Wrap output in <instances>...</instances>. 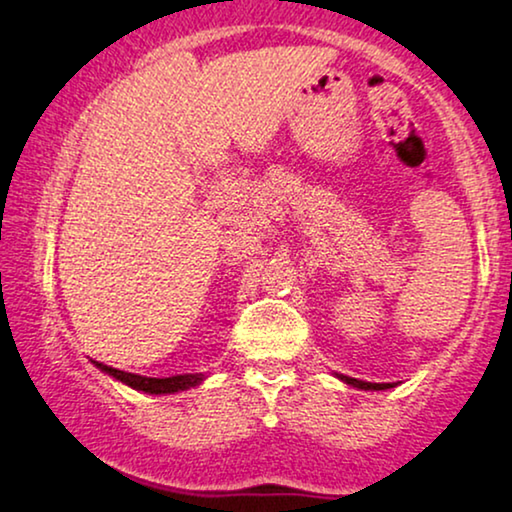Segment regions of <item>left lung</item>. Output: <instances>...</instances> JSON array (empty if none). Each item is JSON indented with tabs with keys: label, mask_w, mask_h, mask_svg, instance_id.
Segmentation results:
<instances>
[{
	"label": "left lung",
	"mask_w": 512,
	"mask_h": 512,
	"mask_svg": "<svg viewBox=\"0 0 512 512\" xmlns=\"http://www.w3.org/2000/svg\"><path fill=\"white\" fill-rule=\"evenodd\" d=\"M338 379L346 381L348 386H353V389H362V391H386V389H393V384H372V381H360V379H353V377H343V374H336Z\"/></svg>",
	"instance_id": "obj_1"
}]
</instances>
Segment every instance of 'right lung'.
I'll use <instances>...</instances> for the list:
<instances>
[{
	"label": "right lung",
	"mask_w": 512,
	"mask_h": 512,
	"mask_svg": "<svg viewBox=\"0 0 512 512\" xmlns=\"http://www.w3.org/2000/svg\"><path fill=\"white\" fill-rule=\"evenodd\" d=\"M95 365L100 367L104 374H109V377L119 379L121 384L131 386V389H135V391L155 393V396H162V393H178V391L193 389V386L205 381V374H176V377L155 379V377H140V374H131V372H121V369L104 365V362H95Z\"/></svg>",
	"instance_id": "obj_1"
}]
</instances>
